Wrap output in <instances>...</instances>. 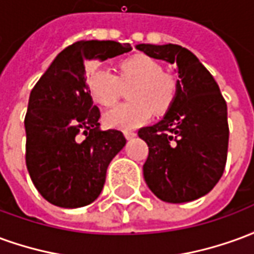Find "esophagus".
Returning a JSON list of instances; mask_svg holds the SVG:
<instances>
[{"mask_svg":"<svg viewBox=\"0 0 254 254\" xmlns=\"http://www.w3.org/2000/svg\"><path fill=\"white\" fill-rule=\"evenodd\" d=\"M124 134H125V137H127V140H130V138L136 137V136H137V133L133 132V130H125V132H124Z\"/></svg>","mask_w":254,"mask_h":254,"instance_id":"obj_1","label":"esophagus"}]
</instances>
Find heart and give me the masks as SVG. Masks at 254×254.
Masks as SVG:
<instances>
[{
    "label": "heart",
    "mask_w": 254,
    "mask_h": 254,
    "mask_svg": "<svg viewBox=\"0 0 254 254\" xmlns=\"http://www.w3.org/2000/svg\"><path fill=\"white\" fill-rule=\"evenodd\" d=\"M129 89L132 102L121 103L103 117L106 127L130 130L149 121L155 113H165L176 99L178 78L165 72L159 61L136 54L118 64V74L106 67H96L89 73L88 88L92 99L102 106H111L120 99L124 88Z\"/></svg>",
    "instance_id": "1"
}]
</instances>
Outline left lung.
Returning <instances> with one entry per match:
<instances>
[{
  "instance_id": "left-lung-1",
  "label": "left lung",
  "mask_w": 254,
  "mask_h": 254,
  "mask_svg": "<svg viewBox=\"0 0 254 254\" xmlns=\"http://www.w3.org/2000/svg\"><path fill=\"white\" fill-rule=\"evenodd\" d=\"M136 49L176 64L180 77L165 118L138 130L148 144L144 178L163 201H193L212 190L223 176L229 148L226 100L212 74L185 47L141 43Z\"/></svg>"
}]
</instances>
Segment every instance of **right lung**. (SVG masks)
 I'll return each mask as SVG.
<instances>
[{
	"label": "right lung",
	"instance_id": "1",
	"mask_svg": "<svg viewBox=\"0 0 254 254\" xmlns=\"http://www.w3.org/2000/svg\"><path fill=\"white\" fill-rule=\"evenodd\" d=\"M132 50L114 41L76 42L58 54L32 88L25 114V163L34 185L57 207L78 208L103 189L124 133L100 130V111L85 78V64Z\"/></svg>",
	"mask_w": 254,
	"mask_h": 254
}]
</instances>
